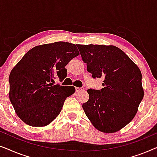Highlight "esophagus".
Masks as SVG:
<instances>
[{"instance_id": "34e87169", "label": "esophagus", "mask_w": 157, "mask_h": 157, "mask_svg": "<svg viewBox=\"0 0 157 157\" xmlns=\"http://www.w3.org/2000/svg\"><path fill=\"white\" fill-rule=\"evenodd\" d=\"M75 89H76V92H79V91H81V88L76 87V88H75Z\"/></svg>"}]
</instances>
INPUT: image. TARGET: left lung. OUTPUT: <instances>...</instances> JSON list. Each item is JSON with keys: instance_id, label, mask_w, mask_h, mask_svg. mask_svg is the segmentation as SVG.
<instances>
[{"instance_id": "1", "label": "left lung", "mask_w": 157, "mask_h": 157, "mask_svg": "<svg viewBox=\"0 0 157 157\" xmlns=\"http://www.w3.org/2000/svg\"><path fill=\"white\" fill-rule=\"evenodd\" d=\"M88 72L104 78L101 90H87L89 98L82 107L96 129L113 133L136 115L144 97L141 73L121 49L114 46L77 45Z\"/></svg>"}]
</instances>
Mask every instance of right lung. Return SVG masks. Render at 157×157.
I'll use <instances>...</instances> for the list:
<instances>
[{
  "label": "right lung",
  "mask_w": 157,
  "mask_h": 157,
  "mask_svg": "<svg viewBox=\"0 0 157 157\" xmlns=\"http://www.w3.org/2000/svg\"><path fill=\"white\" fill-rule=\"evenodd\" d=\"M79 55L76 45L59 41L40 45L28 51L9 76V98L18 117L28 125H48L61 112L74 86L54 85V78L67 76L65 66Z\"/></svg>",
  "instance_id": "right-lung-1"
}]
</instances>
